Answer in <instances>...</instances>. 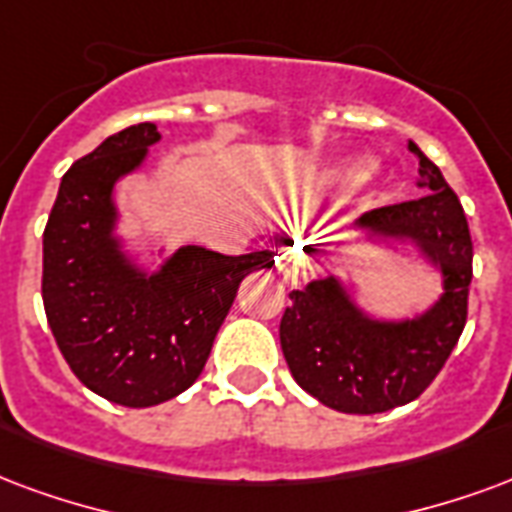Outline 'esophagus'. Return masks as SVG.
Returning <instances> with one entry per match:
<instances>
[{"instance_id":"34e87169","label":"esophagus","mask_w":512,"mask_h":512,"mask_svg":"<svg viewBox=\"0 0 512 512\" xmlns=\"http://www.w3.org/2000/svg\"><path fill=\"white\" fill-rule=\"evenodd\" d=\"M279 271H282V276H285V279L295 282V279H298V276L306 271L304 252H298V249H285V252H282V257H279Z\"/></svg>"}]
</instances>
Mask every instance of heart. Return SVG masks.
Here are the masks:
<instances>
[{
  "label": "heart",
  "instance_id": "obj_1",
  "mask_svg": "<svg viewBox=\"0 0 512 512\" xmlns=\"http://www.w3.org/2000/svg\"><path fill=\"white\" fill-rule=\"evenodd\" d=\"M363 173V165H358V162H350V165H342V168L336 170V179H352V176H361Z\"/></svg>",
  "mask_w": 512,
  "mask_h": 512
}]
</instances>
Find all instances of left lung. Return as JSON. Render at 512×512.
<instances>
[{
	"label": "left lung",
	"mask_w": 512,
	"mask_h": 512,
	"mask_svg": "<svg viewBox=\"0 0 512 512\" xmlns=\"http://www.w3.org/2000/svg\"><path fill=\"white\" fill-rule=\"evenodd\" d=\"M410 151L418 157V187L426 195L366 211L355 230L418 246L442 274V295L434 306L407 320H374L352 304L336 276H325L293 290L282 314L279 342L295 382L331 410L374 415L418 399L467 323L472 282L467 217L437 165L412 140Z\"/></svg>",
	"instance_id": "8db88e82"
}]
</instances>
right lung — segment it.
Wrapping results in <instances>:
<instances>
[{
    "instance_id": "obj_1",
    "label": "right lung",
    "mask_w": 512,
    "mask_h": 512,
    "mask_svg": "<svg viewBox=\"0 0 512 512\" xmlns=\"http://www.w3.org/2000/svg\"><path fill=\"white\" fill-rule=\"evenodd\" d=\"M157 124L105 138L64 173L43 233V304L78 380L121 407H154L198 380L241 279L274 252L219 255L181 246L146 274L121 252L113 187L138 170Z\"/></svg>"
}]
</instances>
